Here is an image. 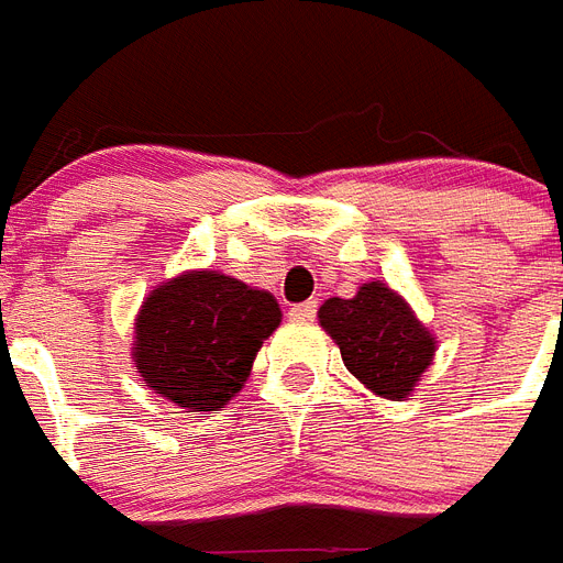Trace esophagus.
Segmentation results:
<instances>
[{
  "instance_id": "1",
  "label": "esophagus",
  "mask_w": 563,
  "mask_h": 563,
  "mask_svg": "<svg viewBox=\"0 0 563 563\" xmlns=\"http://www.w3.org/2000/svg\"><path fill=\"white\" fill-rule=\"evenodd\" d=\"M316 307H319V303H316V301L295 303L292 310H289V319H292V322H313V319H316Z\"/></svg>"
}]
</instances>
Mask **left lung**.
<instances>
[{
    "label": "left lung",
    "instance_id": "1",
    "mask_svg": "<svg viewBox=\"0 0 563 563\" xmlns=\"http://www.w3.org/2000/svg\"><path fill=\"white\" fill-rule=\"evenodd\" d=\"M319 324L340 345L345 369L382 399L411 397L435 357V334L382 280L361 283L355 298H328Z\"/></svg>",
    "mask_w": 563,
    "mask_h": 563
}]
</instances>
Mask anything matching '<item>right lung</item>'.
<instances>
[{
  "mask_svg": "<svg viewBox=\"0 0 563 563\" xmlns=\"http://www.w3.org/2000/svg\"><path fill=\"white\" fill-rule=\"evenodd\" d=\"M280 319V303L265 289L220 271H185L154 286L140 307L133 364L145 387L178 409L220 411Z\"/></svg>",
  "mask_w": 563,
  "mask_h": 563,
  "instance_id": "obj_1",
  "label": "right lung"
}]
</instances>
